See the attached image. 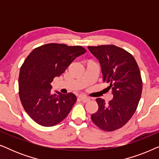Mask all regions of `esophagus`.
I'll return each mask as SVG.
<instances>
[{"instance_id":"1","label":"esophagus","mask_w":159,"mask_h":159,"mask_svg":"<svg viewBox=\"0 0 159 159\" xmlns=\"http://www.w3.org/2000/svg\"><path fill=\"white\" fill-rule=\"evenodd\" d=\"M80 100H81V101L83 102V103H86V102H88L89 101H90V98H88V97H85V96H82V97H80Z\"/></svg>"}]
</instances>
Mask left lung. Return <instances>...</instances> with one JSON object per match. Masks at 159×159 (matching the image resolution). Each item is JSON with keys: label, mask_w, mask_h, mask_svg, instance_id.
<instances>
[{"label": "left lung", "mask_w": 159, "mask_h": 159, "mask_svg": "<svg viewBox=\"0 0 159 159\" xmlns=\"http://www.w3.org/2000/svg\"><path fill=\"white\" fill-rule=\"evenodd\" d=\"M100 62L103 80L109 83L113 99L97 98L98 109L91 119L101 129L111 132L123 127L135 112L143 89L140 71L129 53L114 45L88 46Z\"/></svg>", "instance_id": "obj_1"}]
</instances>
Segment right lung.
I'll return each instance as SVG.
<instances>
[{
  "instance_id": "right-lung-1",
  "label": "right lung",
  "mask_w": 159,
  "mask_h": 159,
  "mask_svg": "<svg viewBox=\"0 0 159 159\" xmlns=\"http://www.w3.org/2000/svg\"><path fill=\"white\" fill-rule=\"evenodd\" d=\"M85 52L82 46L50 43L34 48L26 58L19 72V97L26 112L36 123L52 127L70 112L76 95L58 91L53 94L51 83Z\"/></svg>"
}]
</instances>
